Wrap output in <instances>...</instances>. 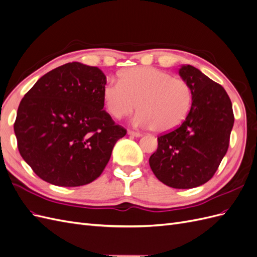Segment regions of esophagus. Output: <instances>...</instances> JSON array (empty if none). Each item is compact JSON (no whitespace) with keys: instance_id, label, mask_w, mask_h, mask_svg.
<instances>
[{"instance_id":"34e87169","label":"esophagus","mask_w":257,"mask_h":257,"mask_svg":"<svg viewBox=\"0 0 257 257\" xmlns=\"http://www.w3.org/2000/svg\"><path fill=\"white\" fill-rule=\"evenodd\" d=\"M127 134L131 135V136H135V137H141V136H142L141 132H136V131H132V130H130V131L127 132Z\"/></svg>"}]
</instances>
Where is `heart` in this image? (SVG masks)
Wrapping results in <instances>:
<instances>
[{
  "label": "heart",
  "instance_id": "heart-1",
  "mask_svg": "<svg viewBox=\"0 0 257 257\" xmlns=\"http://www.w3.org/2000/svg\"><path fill=\"white\" fill-rule=\"evenodd\" d=\"M105 106L114 119L139 110L133 118L137 126L159 133L173 131L188 116L193 90L184 79L155 67H134L108 81L103 88Z\"/></svg>",
  "mask_w": 257,
  "mask_h": 257
}]
</instances>
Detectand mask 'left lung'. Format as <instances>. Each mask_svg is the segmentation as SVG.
I'll use <instances>...</instances> for the list:
<instances>
[{
  "mask_svg": "<svg viewBox=\"0 0 257 257\" xmlns=\"http://www.w3.org/2000/svg\"><path fill=\"white\" fill-rule=\"evenodd\" d=\"M193 90V103L177 128L158 137L149 164L161 182L192 189L213 177L229 146L234 112L226 91L192 65L179 69Z\"/></svg>",
  "mask_w": 257,
  "mask_h": 257,
  "instance_id": "8db88e82",
  "label": "left lung"
}]
</instances>
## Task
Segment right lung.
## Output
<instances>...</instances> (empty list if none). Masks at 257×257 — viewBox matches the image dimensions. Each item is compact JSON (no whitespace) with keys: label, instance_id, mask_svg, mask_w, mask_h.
I'll list each match as a JSON object with an SVG mask.
<instances>
[{"label":"right lung","instance_id":"1","mask_svg":"<svg viewBox=\"0 0 257 257\" xmlns=\"http://www.w3.org/2000/svg\"><path fill=\"white\" fill-rule=\"evenodd\" d=\"M106 76L72 62L44 75L21 99L14 124L22 159L44 181L80 186L97 179L126 130L103 110Z\"/></svg>","mask_w":257,"mask_h":257}]
</instances>
